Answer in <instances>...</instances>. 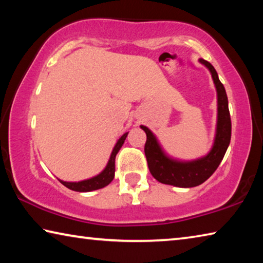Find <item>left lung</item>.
Masks as SVG:
<instances>
[{"label":"left lung","mask_w":263,"mask_h":263,"mask_svg":"<svg viewBox=\"0 0 263 263\" xmlns=\"http://www.w3.org/2000/svg\"><path fill=\"white\" fill-rule=\"evenodd\" d=\"M211 72L218 96V121L215 144L210 153L204 158L189 162L176 161L169 159L160 147L157 138L147 127L141 125L147 139L145 144V155L151 174L157 181L163 184H171L181 188H191L202 184L210 177L219 166L231 141V117L229 111V101L225 88L219 81L216 69L210 62L199 59Z\"/></svg>","instance_id":"8db88e82"}]
</instances>
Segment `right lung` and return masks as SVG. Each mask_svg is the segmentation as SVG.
Instances as JSON below:
<instances>
[{"instance_id": "add662e5", "label": "right lung", "mask_w": 263, "mask_h": 263, "mask_svg": "<svg viewBox=\"0 0 263 263\" xmlns=\"http://www.w3.org/2000/svg\"><path fill=\"white\" fill-rule=\"evenodd\" d=\"M127 133H124V135L119 138V140L117 141V144L112 149V153L110 155L109 162L106 164V167L104 168V171L99 174L97 176L91 177L89 180H84V181H80V182H65V181H60L62 184L65 186H67L68 189L74 190V191H80V193H87V191H92V190H97L101 188H104L105 185H108L111 181L114 180L115 177V159L116 155H117L118 151L121 149V147L125 141Z\"/></svg>"}]
</instances>
